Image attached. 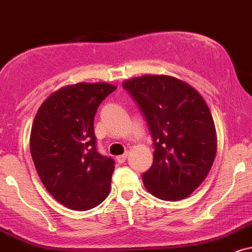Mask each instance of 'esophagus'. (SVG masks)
I'll return each mask as SVG.
<instances>
[{"instance_id": "1", "label": "esophagus", "mask_w": 252, "mask_h": 252, "mask_svg": "<svg viewBox=\"0 0 252 252\" xmlns=\"http://www.w3.org/2000/svg\"><path fill=\"white\" fill-rule=\"evenodd\" d=\"M126 156H128V153H126V154H123V155H120V156H117V162L118 163H124L126 162Z\"/></svg>"}]
</instances>
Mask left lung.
Here are the masks:
<instances>
[{"label": "left lung", "mask_w": 252, "mask_h": 252, "mask_svg": "<svg viewBox=\"0 0 252 252\" xmlns=\"http://www.w3.org/2000/svg\"><path fill=\"white\" fill-rule=\"evenodd\" d=\"M141 108L151 136L154 163L142 178L157 198L180 201L205 180L215 160L214 118L201 94L168 75H143L122 83Z\"/></svg>", "instance_id": "1"}]
</instances>
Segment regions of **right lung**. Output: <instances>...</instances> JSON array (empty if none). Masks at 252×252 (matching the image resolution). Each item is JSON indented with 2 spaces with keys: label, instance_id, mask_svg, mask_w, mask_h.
Segmentation results:
<instances>
[{
  "label": "right lung",
  "instance_id": "obj_1",
  "mask_svg": "<svg viewBox=\"0 0 252 252\" xmlns=\"http://www.w3.org/2000/svg\"><path fill=\"white\" fill-rule=\"evenodd\" d=\"M117 89L105 82L70 84L45 98L30 132V153L45 189L71 210L97 207L109 195L115 162L96 150L94 118Z\"/></svg>",
  "mask_w": 252,
  "mask_h": 252
}]
</instances>
